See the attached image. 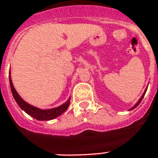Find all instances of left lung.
I'll use <instances>...</instances> for the list:
<instances>
[{
    "instance_id": "8db88e82",
    "label": "left lung",
    "mask_w": 158,
    "mask_h": 158,
    "mask_svg": "<svg viewBox=\"0 0 158 158\" xmlns=\"http://www.w3.org/2000/svg\"><path fill=\"white\" fill-rule=\"evenodd\" d=\"M146 90H147V89H145V91H144V93L143 94V96H141V98H140V99H139V100H138V102H136V104H135V105H134V106H133V107H132V108H131V110H134L135 108H136V107H137V106H138V105H139V103H140L141 101L143 100V96H144V95H145Z\"/></svg>"
}]
</instances>
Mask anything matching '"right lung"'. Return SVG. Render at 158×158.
<instances>
[{
    "label": "right lung",
    "mask_w": 158,
    "mask_h": 158,
    "mask_svg": "<svg viewBox=\"0 0 158 158\" xmlns=\"http://www.w3.org/2000/svg\"><path fill=\"white\" fill-rule=\"evenodd\" d=\"M9 83H10V88H11L13 96H14L15 102H17L18 105L20 106V108L22 110L25 111L27 114H28L29 116H31L39 121H48V120H52L57 116H59L60 115H62L63 112L67 110V109L69 108V105L70 103V98H69V100L66 102H64L63 104H62L61 106L53 108L50 110H42V109L36 108V107L33 106L31 104L26 102L21 96H19V94L15 90V87L13 85L10 72H9Z\"/></svg>",
    "instance_id": "1"
}]
</instances>
